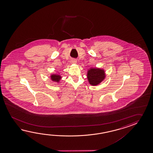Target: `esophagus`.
I'll use <instances>...</instances> for the list:
<instances>
[{
	"instance_id": "esophagus-1",
	"label": "esophagus",
	"mask_w": 153,
	"mask_h": 153,
	"mask_svg": "<svg viewBox=\"0 0 153 153\" xmlns=\"http://www.w3.org/2000/svg\"><path fill=\"white\" fill-rule=\"evenodd\" d=\"M72 63L73 64H76V59H72Z\"/></svg>"
}]
</instances>
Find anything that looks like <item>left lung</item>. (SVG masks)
<instances>
[{
  "label": "left lung",
  "mask_w": 153,
  "mask_h": 153,
  "mask_svg": "<svg viewBox=\"0 0 153 153\" xmlns=\"http://www.w3.org/2000/svg\"><path fill=\"white\" fill-rule=\"evenodd\" d=\"M87 77L90 84L96 86L100 84L104 80L105 78V74L103 69L91 68L88 70Z\"/></svg>",
  "instance_id": "1"
}]
</instances>
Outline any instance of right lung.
<instances>
[{
	"mask_svg": "<svg viewBox=\"0 0 153 153\" xmlns=\"http://www.w3.org/2000/svg\"><path fill=\"white\" fill-rule=\"evenodd\" d=\"M61 79V76L59 74H52L51 75V79L53 81H55L59 82Z\"/></svg>",
	"mask_w": 153,
	"mask_h": 153,
	"instance_id": "1",
	"label": "right lung"
}]
</instances>
